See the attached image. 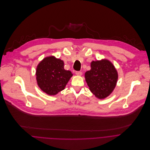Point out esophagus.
Wrapping results in <instances>:
<instances>
[{
    "label": "esophagus",
    "instance_id": "esophagus-1",
    "mask_svg": "<svg viewBox=\"0 0 150 150\" xmlns=\"http://www.w3.org/2000/svg\"><path fill=\"white\" fill-rule=\"evenodd\" d=\"M76 74L77 76H81L82 75V72L81 71H76Z\"/></svg>",
    "mask_w": 150,
    "mask_h": 150
}]
</instances>
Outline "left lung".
Here are the masks:
<instances>
[{
	"label": "left lung",
	"mask_w": 150,
	"mask_h": 150,
	"mask_svg": "<svg viewBox=\"0 0 150 150\" xmlns=\"http://www.w3.org/2000/svg\"><path fill=\"white\" fill-rule=\"evenodd\" d=\"M91 70L86 71L85 78L91 92L100 99H105L114 89L118 73L112 64L107 59L92 61Z\"/></svg>",
	"instance_id": "left-lung-1"
}]
</instances>
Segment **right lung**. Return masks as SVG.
Instances as JSON below:
<instances>
[{
  "instance_id": "right-lung-1",
  "label": "right lung",
  "mask_w": 150,
  "mask_h": 150,
  "mask_svg": "<svg viewBox=\"0 0 150 150\" xmlns=\"http://www.w3.org/2000/svg\"><path fill=\"white\" fill-rule=\"evenodd\" d=\"M36 76L38 85L43 92L49 95H55L64 89L73 74L64 70L63 61L50 56L38 64Z\"/></svg>"
}]
</instances>
